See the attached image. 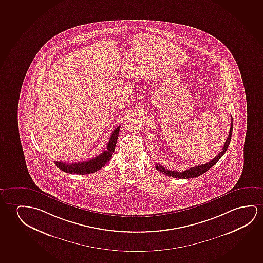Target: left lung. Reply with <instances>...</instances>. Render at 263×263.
I'll use <instances>...</instances> for the list:
<instances>
[{
	"instance_id": "1",
	"label": "left lung",
	"mask_w": 263,
	"mask_h": 263,
	"mask_svg": "<svg viewBox=\"0 0 263 263\" xmlns=\"http://www.w3.org/2000/svg\"><path fill=\"white\" fill-rule=\"evenodd\" d=\"M232 125H231V128H230V132H229V136L226 139L224 145L222 147V150L221 152L218 154L217 156H215L213 158V160L210 161L208 163H206L204 164H200V165H196L194 167L189 168L186 169L184 171L177 172V171H172V170H168L165 168L161 166L160 164H156V168L158 171L162 172L164 175H168V176H172V177H175V178H181V179H188V178H194V177H197L199 175L204 174L205 172L208 171L210 168L213 167L214 164L217 163L219 159L221 158V156L224 155L225 152L227 151L228 149L229 145H230V142H231V138H232Z\"/></svg>"
}]
</instances>
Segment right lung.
Listing matches in <instances>:
<instances>
[{"label":"right lung","instance_id":"1","mask_svg":"<svg viewBox=\"0 0 263 263\" xmlns=\"http://www.w3.org/2000/svg\"><path fill=\"white\" fill-rule=\"evenodd\" d=\"M119 126L112 132L109 141L107 144V150L101 153L99 156L93 159L86 161V162H80L74 164H66L61 162H55V164L58 168H60L62 171L69 173V174H78V175H88L91 173H95L99 169H101L107 162L110 160L111 156L113 155L118 140V133L120 129Z\"/></svg>","mask_w":263,"mask_h":263}]
</instances>
